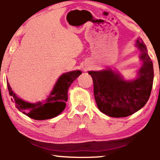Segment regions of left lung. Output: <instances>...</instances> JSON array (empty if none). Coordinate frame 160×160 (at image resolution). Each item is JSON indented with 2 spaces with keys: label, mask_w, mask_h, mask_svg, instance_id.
I'll return each mask as SVG.
<instances>
[{
  "label": "left lung",
  "mask_w": 160,
  "mask_h": 160,
  "mask_svg": "<svg viewBox=\"0 0 160 160\" xmlns=\"http://www.w3.org/2000/svg\"><path fill=\"white\" fill-rule=\"evenodd\" d=\"M136 42L143 62L136 80L125 81L111 69L89 72L93 80L98 108L109 117L118 118L133 114L144 107L150 98L153 82V62L142 39L138 38Z\"/></svg>",
  "instance_id": "1"
}]
</instances>
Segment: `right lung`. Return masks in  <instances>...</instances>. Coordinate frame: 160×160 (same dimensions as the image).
Wrapping results in <instances>:
<instances>
[{
  "instance_id": "1",
  "label": "right lung",
  "mask_w": 160,
  "mask_h": 160,
  "mask_svg": "<svg viewBox=\"0 0 160 160\" xmlns=\"http://www.w3.org/2000/svg\"><path fill=\"white\" fill-rule=\"evenodd\" d=\"M82 74L80 71H75L62 74L57 81L54 89L45 102L31 104L18 98L7 82L11 100L18 110L30 118L37 120H48L61 113L65 108L68 101V90L73 82Z\"/></svg>"
}]
</instances>
